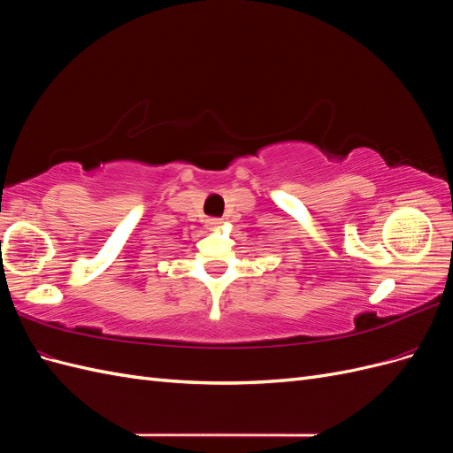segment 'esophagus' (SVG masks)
I'll use <instances>...</instances> for the list:
<instances>
[{"label": "esophagus", "instance_id": "obj_1", "mask_svg": "<svg viewBox=\"0 0 453 453\" xmlns=\"http://www.w3.org/2000/svg\"><path fill=\"white\" fill-rule=\"evenodd\" d=\"M223 225V221H221V219H208V228H219V226H221Z\"/></svg>", "mask_w": 453, "mask_h": 453}]
</instances>
